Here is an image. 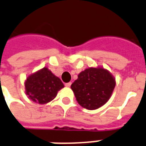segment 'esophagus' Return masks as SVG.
Instances as JSON below:
<instances>
[{"label": "esophagus", "instance_id": "1", "mask_svg": "<svg viewBox=\"0 0 146 146\" xmlns=\"http://www.w3.org/2000/svg\"><path fill=\"white\" fill-rule=\"evenodd\" d=\"M71 84H72V83H71V82H70V83H66V84H65V86H66V87H70Z\"/></svg>", "mask_w": 146, "mask_h": 146}]
</instances>
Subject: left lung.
I'll list each match as a JSON object with an SVG mask.
<instances>
[{
	"label": "left lung",
	"mask_w": 146,
	"mask_h": 146,
	"mask_svg": "<svg viewBox=\"0 0 146 146\" xmlns=\"http://www.w3.org/2000/svg\"><path fill=\"white\" fill-rule=\"evenodd\" d=\"M115 86V80L103 67H90L82 71L71 85L78 103L89 110L107 103Z\"/></svg>",
	"instance_id": "1"
}]
</instances>
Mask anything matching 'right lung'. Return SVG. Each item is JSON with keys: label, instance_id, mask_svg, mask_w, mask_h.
<instances>
[{"label": "right lung", "instance_id": "add662e5", "mask_svg": "<svg viewBox=\"0 0 146 146\" xmlns=\"http://www.w3.org/2000/svg\"><path fill=\"white\" fill-rule=\"evenodd\" d=\"M63 87L60 79L47 67L31 74L25 81V93L30 100L39 104H46L52 101Z\"/></svg>", "mask_w": 146, "mask_h": 146}]
</instances>
